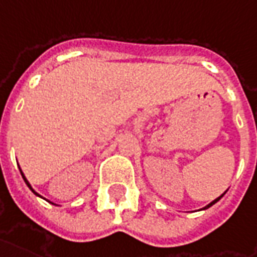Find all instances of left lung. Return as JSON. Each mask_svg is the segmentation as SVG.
Masks as SVG:
<instances>
[{"mask_svg":"<svg viewBox=\"0 0 257 257\" xmlns=\"http://www.w3.org/2000/svg\"><path fill=\"white\" fill-rule=\"evenodd\" d=\"M225 193H226V192H225ZM225 193H222V195H220V196H219V197H216L215 200H212V201H211L210 204H207V206H206V207H203V208H201V210H207V208H210V207H211V206H214V204H215L216 201H219V200H220V199H222V197H223V195H225Z\"/></svg>","mask_w":257,"mask_h":257,"instance_id":"8db88e82","label":"left lung"}]
</instances>
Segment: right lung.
I'll use <instances>...</instances> for the list:
<instances>
[{
	"label": "right lung",
	"instance_id": "add662e5",
	"mask_svg": "<svg viewBox=\"0 0 257 257\" xmlns=\"http://www.w3.org/2000/svg\"><path fill=\"white\" fill-rule=\"evenodd\" d=\"M20 173H22V176H23V180H24V181H26V184H27V187L30 188V189H31V191H32V193H34V195H37V196L42 197L41 195H39V193H37V192H35V191H34V189H32L31 184H30V182H28V180H27V178H26V176H24V173L22 172V169H20ZM47 201H49V200H47ZM50 203H51V201H50ZM51 204H54V203H51Z\"/></svg>",
	"mask_w": 257,
	"mask_h": 257
}]
</instances>
